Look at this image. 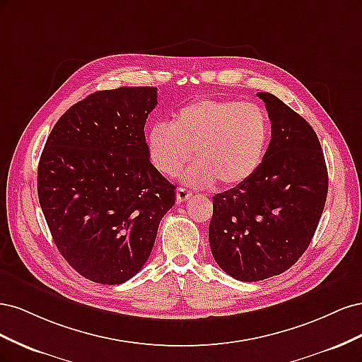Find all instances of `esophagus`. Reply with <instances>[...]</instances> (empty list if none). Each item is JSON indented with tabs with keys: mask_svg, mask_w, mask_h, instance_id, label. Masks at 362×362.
<instances>
[{
	"mask_svg": "<svg viewBox=\"0 0 362 362\" xmlns=\"http://www.w3.org/2000/svg\"><path fill=\"white\" fill-rule=\"evenodd\" d=\"M192 196V193L189 192V190H185V189H182V187H178L177 189V201L181 204V202H184V201H187L189 198Z\"/></svg>",
	"mask_w": 362,
	"mask_h": 362,
	"instance_id": "34e87169",
	"label": "esophagus"
}]
</instances>
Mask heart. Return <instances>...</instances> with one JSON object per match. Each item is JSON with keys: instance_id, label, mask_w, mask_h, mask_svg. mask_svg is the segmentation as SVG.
<instances>
[{"instance_id": "heart-1", "label": "heart", "mask_w": 362, "mask_h": 362, "mask_svg": "<svg viewBox=\"0 0 362 362\" xmlns=\"http://www.w3.org/2000/svg\"><path fill=\"white\" fill-rule=\"evenodd\" d=\"M270 117L264 108L237 100L198 98L175 113L170 125L156 124L148 133L149 157L168 177L192 164L185 181L193 185L218 182L233 189L259 169L270 144Z\"/></svg>"}]
</instances>
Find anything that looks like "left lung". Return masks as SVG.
Returning <instances> with one entry per match:
<instances>
[{
  "mask_svg": "<svg viewBox=\"0 0 362 362\" xmlns=\"http://www.w3.org/2000/svg\"><path fill=\"white\" fill-rule=\"evenodd\" d=\"M272 139L257 173L213 196L211 254L225 273L257 282L281 275L310 246L327 196V169L313 127L279 98L257 93Z\"/></svg>",
  "mask_w": 362,
  "mask_h": 362,
  "instance_id": "left-lung-1",
  "label": "left lung"
}]
</instances>
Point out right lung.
I'll return each mask as SVG.
<instances>
[{"mask_svg":"<svg viewBox=\"0 0 362 362\" xmlns=\"http://www.w3.org/2000/svg\"><path fill=\"white\" fill-rule=\"evenodd\" d=\"M157 87H119L74 104L54 125L37 168V196L54 243L81 276L105 286L148 261L175 185L149 160Z\"/></svg>","mask_w":362,"mask_h":362,"instance_id":"right-lung-1","label":"right lung"}]
</instances>
